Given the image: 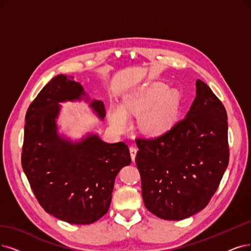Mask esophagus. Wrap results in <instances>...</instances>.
I'll return each instance as SVG.
<instances>
[{
    "label": "esophagus",
    "mask_w": 251,
    "mask_h": 251,
    "mask_svg": "<svg viewBox=\"0 0 251 251\" xmlns=\"http://www.w3.org/2000/svg\"><path fill=\"white\" fill-rule=\"evenodd\" d=\"M129 151H130V156H131V160L134 161L135 160V156H136V152H137V149L135 147H130L129 148Z\"/></svg>",
    "instance_id": "obj_1"
}]
</instances>
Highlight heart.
<instances>
[{
  "mask_svg": "<svg viewBox=\"0 0 251 251\" xmlns=\"http://www.w3.org/2000/svg\"><path fill=\"white\" fill-rule=\"evenodd\" d=\"M163 90V87H153L125 95L120 107L113 106L109 109V124L122 132L129 127L128 117L142 115L140 124L145 131L149 133L162 131L177 105L175 93L170 91L162 94Z\"/></svg>",
  "mask_w": 251,
  "mask_h": 251,
  "instance_id": "obj_1",
  "label": "heart"
}]
</instances>
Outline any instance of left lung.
<instances>
[{
    "label": "left lung",
    "instance_id": "left-lung-1",
    "mask_svg": "<svg viewBox=\"0 0 251 251\" xmlns=\"http://www.w3.org/2000/svg\"><path fill=\"white\" fill-rule=\"evenodd\" d=\"M188 113L170 130L136 140L135 162L146 208L165 220L201 211L218 188L227 164V117L205 82L197 80Z\"/></svg>",
    "mask_w": 251,
    "mask_h": 251
}]
</instances>
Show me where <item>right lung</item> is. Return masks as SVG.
Instances as JSON below:
<instances>
[{"instance_id":"add662e5","label":"right lung","mask_w":251,"mask_h":251,"mask_svg":"<svg viewBox=\"0 0 251 251\" xmlns=\"http://www.w3.org/2000/svg\"><path fill=\"white\" fill-rule=\"evenodd\" d=\"M85 101L99 120L101 100L91 99L72 76L50 79L25 115L22 165L41 207L71 225H90L108 211L118 173L131 162L125 143L108 144L89 132L72 141L59 132L61 103Z\"/></svg>"}]
</instances>
